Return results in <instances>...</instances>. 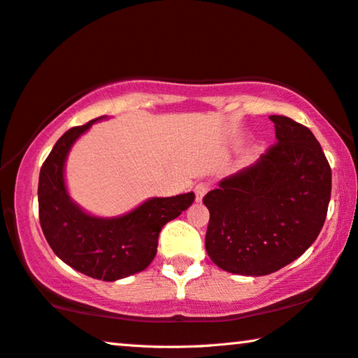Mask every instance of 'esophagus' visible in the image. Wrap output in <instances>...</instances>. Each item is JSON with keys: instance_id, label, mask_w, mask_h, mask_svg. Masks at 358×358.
<instances>
[{"instance_id": "esophagus-1", "label": "esophagus", "mask_w": 358, "mask_h": 358, "mask_svg": "<svg viewBox=\"0 0 358 358\" xmlns=\"http://www.w3.org/2000/svg\"><path fill=\"white\" fill-rule=\"evenodd\" d=\"M207 191H208V185L207 183H197L196 185V188H194V192H196V201L197 202H201L202 201V197L207 194Z\"/></svg>"}]
</instances>
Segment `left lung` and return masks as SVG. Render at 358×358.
<instances>
[{
  "label": "left lung",
  "mask_w": 358,
  "mask_h": 358,
  "mask_svg": "<svg viewBox=\"0 0 358 358\" xmlns=\"http://www.w3.org/2000/svg\"><path fill=\"white\" fill-rule=\"evenodd\" d=\"M269 119L277 143L202 199L210 212L206 250L232 274L268 275L290 264L327 218L331 169L320 143L290 117Z\"/></svg>",
  "instance_id": "1"
}]
</instances>
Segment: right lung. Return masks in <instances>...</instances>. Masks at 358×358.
Masks as SVG:
<instances>
[{"instance_id": "right-lung-1", "label": "right lung", "mask_w": 358, "mask_h": 358, "mask_svg": "<svg viewBox=\"0 0 358 358\" xmlns=\"http://www.w3.org/2000/svg\"><path fill=\"white\" fill-rule=\"evenodd\" d=\"M101 117L62 135L39 172V223L64 263L94 279L113 282L146 269L156 257L159 232L194 201V192L151 197L116 218L92 217L70 199L64 167L73 143Z\"/></svg>"}]
</instances>
